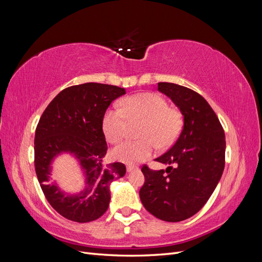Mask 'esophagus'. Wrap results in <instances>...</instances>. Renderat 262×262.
I'll return each instance as SVG.
<instances>
[{
  "mask_svg": "<svg viewBox=\"0 0 262 262\" xmlns=\"http://www.w3.org/2000/svg\"><path fill=\"white\" fill-rule=\"evenodd\" d=\"M139 168L136 167V166H126V171L128 172H131V171H134V170H138Z\"/></svg>",
  "mask_w": 262,
  "mask_h": 262,
  "instance_id": "esophagus-1",
  "label": "esophagus"
}]
</instances>
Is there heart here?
Returning a JSON list of instances; mask_svg holds the SVG:
<instances>
[{
	"label": "heart",
	"mask_w": 262,
	"mask_h": 262,
	"mask_svg": "<svg viewBox=\"0 0 262 262\" xmlns=\"http://www.w3.org/2000/svg\"><path fill=\"white\" fill-rule=\"evenodd\" d=\"M122 109L112 108L102 118V131L110 143L120 142L130 122L142 121L136 141H126L113 150L115 160L126 164H139L160 148L171 146L179 138L184 121L177 109L171 108L162 95L142 93L125 98Z\"/></svg>",
	"instance_id": "obj_1"
}]
</instances>
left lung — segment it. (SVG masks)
I'll list each match as a JSON object with an SVG mask.
<instances>
[{
    "mask_svg": "<svg viewBox=\"0 0 262 262\" xmlns=\"http://www.w3.org/2000/svg\"><path fill=\"white\" fill-rule=\"evenodd\" d=\"M157 89L179 108L184 128L175 144L155 160L169 165L166 170L142 167L145 182L140 199L155 217L180 222L199 212L216 188L225 166V133L200 94L173 83H158Z\"/></svg>",
    "mask_w": 262,
    "mask_h": 262,
    "instance_id": "8db88e82",
    "label": "left lung"
}]
</instances>
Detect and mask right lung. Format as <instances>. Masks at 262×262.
Here are the masks:
<instances>
[{
	"label": "right lung",
	"instance_id": "obj_1",
	"mask_svg": "<svg viewBox=\"0 0 262 262\" xmlns=\"http://www.w3.org/2000/svg\"><path fill=\"white\" fill-rule=\"evenodd\" d=\"M125 94L121 87L85 83L60 92L46 108L35 133V169L42 192L60 215L78 223L99 219L110 202L109 186L125 175L122 163L105 165L107 143L102 118ZM62 154L72 155L83 173L80 193H66L52 181V164Z\"/></svg>",
	"mask_w": 262,
	"mask_h": 262
}]
</instances>
